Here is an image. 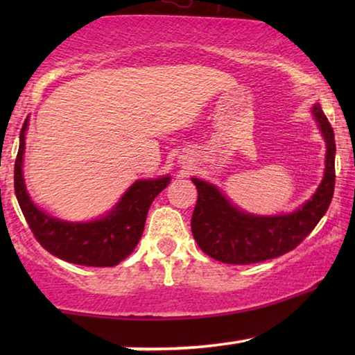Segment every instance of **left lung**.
Wrapping results in <instances>:
<instances>
[{
  "mask_svg": "<svg viewBox=\"0 0 355 355\" xmlns=\"http://www.w3.org/2000/svg\"><path fill=\"white\" fill-rule=\"evenodd\" d=\"M327 142L323 181L312 198L289 215L257 216L239 210L220 189L192 178L198 198L192 213V234L200 249L211 259L231 265L259 263L293 250L318 225L334 192V132L322 106L312 108Z\"/></svg>",
  "mask_w": 355,
  "mask_h": 355,
  "instance_id": "8db88e82",
  "label": "left lung"
}]
</instances>
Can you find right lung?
<instances>
[{
	"mask_svg": "<svg viewBox=\"0 0 355 355\" xmlns=\"http://www.w3.org/2000/svg\"><path fill=\"white\" fill-rule=\"evenodd\" d=\"M28 119L21 129L19 152L14 163V191L35 239L58 259L85 266H114L132 254L142 237L148 208L169 184V176L140 179L128 189L108 215L89 223H67L35 207L22 176L24 148Z\"/></svg>",
	"mask_w": 355,
	"mask_h": 355,
	"instance_id": "obj_1",
	"label": "right lung"
}]
</instances>
